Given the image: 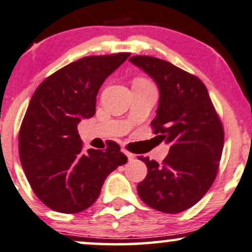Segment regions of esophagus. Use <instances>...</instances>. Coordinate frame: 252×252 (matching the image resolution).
<instances>
[{
  "label": "esophagus",
  "instance_id": "obj_1",
  "mask_svg": "<svg viewBox=\"0 0 252 252\" xmlns=\"http://www.w3.org/2000/svg\"><path fill=\"white\" fill-rule=\"evenodd\" d=\"M123 152H124V154H126V157H128V159H129V160H132V159H133V158H135V155H133V154H131V152H129V151H128V150L123 149Z\"/></svg>",
  "mask_w": 252,
  "mask_h": 252
}]
</instances>
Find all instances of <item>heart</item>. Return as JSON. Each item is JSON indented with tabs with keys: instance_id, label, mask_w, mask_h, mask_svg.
I'll return each instance as SVG.
<instances>
[{
	"instance_id": "obj_1",
	"label": "heart",
	"mask_w": 252,
	"mask_h": 252,
	"mask_svg": "<svg viewBox=\"0 0 252 252\" xmlns=\"http://www.w3.org/2000/svg\"><path fill=\"white\" fill-rule=\"evenodd\" d=\"M137 81H138V82H148V81L145 80V79H138V80H137Z\"/></svg>"
}]
</instances>
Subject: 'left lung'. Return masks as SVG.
Wrapping results in <instances>:
<instances>
[{"label": "left lung", "mask_w": 252, "mask_h": 252, "mask_svg": "<svg viewBox=\"0 0 252 252\" xmlns=\"http://www.w3.org/2000/svg\"><path fill=\"white\" fill-rule=\"evenodd\" d=\"M157 82L160 97L151 128L170 144L163 163L139 157L148 174L138 195L156 211L177 214L195 205L214 183L224 144V130L206 86L197 76L150 56L129 59Z\"/></svg>", "instance_id": "left-lung-1"}]
</instances>
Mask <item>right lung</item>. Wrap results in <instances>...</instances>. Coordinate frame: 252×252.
<instances>
[{
  "mask_svg": "<svg viewBox=\"0 0 252 252\" xmlns=\"http://www.w3.org/2000/svg\"><path fill=\"white\" fill-rule=\"evenodd\" d=\"M129 52L89 56L51 74L38 86L22 121L20 159L38 199L53 211L74 214L100 195L106 178L128 160L120 145L87 150L78 124L94 116L96 95Z\"/></svg>",
  "mask_w": 252,
  "mask_h": 252,
  "instance_id": "obj_1",
  "label": "right lung"
}]
</instances>
